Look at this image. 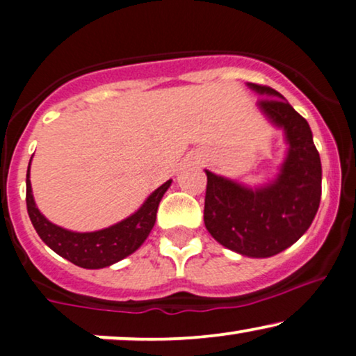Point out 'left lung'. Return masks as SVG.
I'll return each instance as SVG.
<instances>
[{
	"label": "left lung",
	"instance_id": "8db88e82",
	"mask_svg": "<svg viewBox=\"0 0 356 356\" xmlns=\"http://www.w3.org/2000/svg\"><path fill=\"white\" fill-rule=\"evenodd\" d=\"M266 98L258 109L288 144L280 173L258 188L206 170L204 224L220 245L250 258H268L298 242L311 227L322 193L321 156L306 119L270 86L247 83Z\"/></svg>",
	"mask_w": 356,
	"mask_h": 356
}]
</instances>
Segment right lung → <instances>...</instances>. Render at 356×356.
Wrapping results in <instances>:
<instances>
[{
    "mask_svg": "<svg viewBox=\"0 0 356 356\" xmlns=\"http://www.w3.org/2000/svg\"><path fill=\"white\" fill-rule=\"evenodd\" d=\"M29 172L31 161L26 175V202L27 214L35 232L57 255L88 270H99L114 265L136 252L145 242L155 225L156 209L161 197L172 184V179H168L167 183L156 188L144 201V204L121 222L95 232H73L52 224L39 211L32 196Z\"/></svg>",
    "mask_w": 356,
    "mask_h": 356,
    "instance_id": "1",
    "label": "right lung"
}]
</instances>
